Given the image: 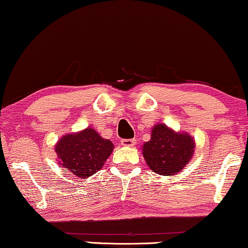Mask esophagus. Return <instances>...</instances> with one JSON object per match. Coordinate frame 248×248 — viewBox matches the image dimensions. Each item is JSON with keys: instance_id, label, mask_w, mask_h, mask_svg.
I'll return each mask as SVG.
<instances>
[{"instance_id": "34e87169", "label": "esophagus", "mask_w": 248, "mask_h": 248, "mask_svg": "<svg viewBox=\"0 0 248 248\" xmlns=\"http://www.w3.org/2000/svg\"><path fill=\"white\" fill-rule=\"evenodd\" d=\"M135 143H136V140H135L134 139H129V140H121V144L124 146H134Z\"/></svg>"}]
</instances>
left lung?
<instances>
[{
  "label": "left lung",
  "instance_id": "8db88e82",
  "mask_svg": "<svg viewBox=\"0 0 248 248\" xmlns=\"http://www.w3.org/2000/svg\"><path fill=\"white\" fill-rule=\"evenodd\" d=\"M194 140L190 135L174 133L166 124H155L151 140L143 146V155L156 174L171 176L187 165L193 155Z\"/></svg>",
  "mask_w": 248,
  "mask_h": 248
}]
</instances>
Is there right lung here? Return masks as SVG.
Here are the masks:
<instances>
[{"label": "right lung", "instance_id": "1", "mask_svg": "<svg viewBox=\"0 0 248 248\" xmlns=\"http://www.w3.org/2000/svg\"><path fill=\"white\" fill-rule=\"evenodd\" d=\"M59 164L75 176H92L104 165L113 151L111 140H104L92 128L65 135L55 147Z\"/></svg>", "mask_w": 248, "mask_h": 248}]
</instances>
